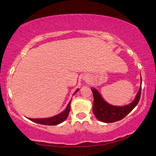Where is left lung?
<instances>
[{
  "label": "left lung",
  "instance_id": "8db88e82",
  "mask_svg": "<svg viewBox=\"0 0 156 156\" xmlns=\"http://www.w3.org/2000/svg\"><path fill=\"white\" fill-rule=\"evenodd\" d=\"M94 96L93 112L98 120L104 123H112L124 118L134 109L139 102L141 89H142V78H141L140 90L135 96V99L126 105L117 106L111 105L104 100L98 91L94 87H91Z\"/></svg>",
  "mask_w": 156,
  "mask_h": 156
}]
</instances>
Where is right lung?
<instances>
[{"label": "right lung", "instance_id": "1", "mask_svg": "<svg viewBox=\"0 0 156 156\" xmlns=\"http://www.w3.org/2000/svg\"><path fill=\"white\" fill-rule=\"evenodd\" d=\"M79 91V89H77L75 91V92L73 93V95L75 94L76 92H78ZM71 100L69 101L68 103L67 106H66V109L61 112L60 113L58 114L53 117H48V118H41V119H32V118H28L29 120L32 121V122H34L37 123H40V124L43 125H48V126H55L58 125L60 123H62L64 121H65L66 119H67L69 112H70V105H71Z\"/></svg>", "mask_w": 156, "mask_h": 156}]
</instances>
